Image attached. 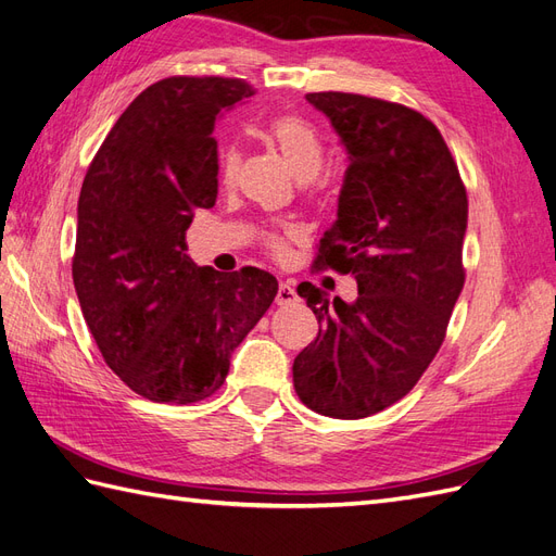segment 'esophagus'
<instances>
[{"instance_id":"obj_1","label":"esophagus","mask_w":556,"mask_h":556,"mask_svg":"<svg viewBox=\"0 0 556 556\" xmlns=\"http://www.w3.org/2000/svg\"><path fill=\"white\" fill-rule=\"evenodd\" d=\"M296 290L292 288V282H280L278 285V294H276V304L278 306H290L296 302Z\"/></svg>"}]
</instances>
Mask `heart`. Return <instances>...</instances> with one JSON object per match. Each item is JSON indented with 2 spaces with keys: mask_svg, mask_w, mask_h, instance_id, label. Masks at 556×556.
Listing matches in <instances>:
<instances>
[{
  "mask_svg": "<svg viewBox=\"0 0 556 556\" xmlns=\"http://www.w3.org/2000/svg\"><path fill=\"white\" fill-rule=\"evenodd\" d=\"M268 138L274 140L278 147V152L285 156V161L290 163L292 173L302 179V182H311L320 175L325 166V147L323 140L318 138L304 118L299 116H278L268 124ZM238 170V152L233 147H229L222 156V182L229 185L233 182ZM268 245H271L276 252L282 250V238L271 236L268 238Z\"/></svg>",
  "mask_w": 556,
  "mask_h": 556,
  "instance_id": "heart-1",
  "label": "heart"
}]
</instances>
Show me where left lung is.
I'll return each mask as SVG.
<instances>
[{"label": "left lung", "mask_w": 556, "mask_h": 556, "mask_svg": "<svg viewBox=\"0 0 556 556\" xmlns=\"http://www.w3.org/2000/svg\"><path fill=\"white\" fill-rule=\"evenodd\" d=\"M349 154L337 219L315 268L357 282L355 302L296 288L320 323L294 357L308 409L365 418L402 400L438 355L458 302L468 197L452 152L424 114L355 93H308Z\"/></svg>", "instance_id": "left-lung-1"}]
</instances>
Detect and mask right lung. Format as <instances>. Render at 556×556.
I'll return each instance as SVG.
<instances>
[{
    "mask_svg": "<svg viewBox=\"0 0 556 556\" xmlns=\"http://www.w3.org/2000/svg\"><path fill=\"white\" fill-rule=\"evenodd\" d=\"M250 96L241 79H161L118 116L84 177L74 290L104 363L152 402L213 395L278 294L262 268L219 274L185 254L193 210L217 199V116Z\"/></svg>",
    "mask_w": 556,
    "mask_h": 556,
    "instance_id": "1",
    "label": "right lung"
}]
</instances>
